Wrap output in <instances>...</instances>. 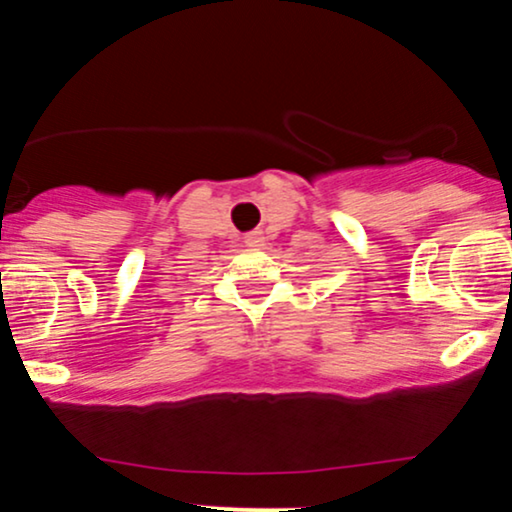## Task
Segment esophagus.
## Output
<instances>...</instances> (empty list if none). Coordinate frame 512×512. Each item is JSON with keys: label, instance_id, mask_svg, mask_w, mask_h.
I'll return each mask as SVG.
<instances>
[{"label": "esophagus", "instance_id": "esophagus-1", "mask_svg": "<svg viewBox=\"0 0 512 512\" xmlns=\"http://www.w3.org/2000/svg\"><path fill=\"white\" fill-rule=\"evenodd\" d=\"M245 245H248V248L262 250L264 245H267V240H264L262 231H252V233H248V236H245Z\"/></svg>", "mask_w": 512, "mask_h": 512}]
</instances>
